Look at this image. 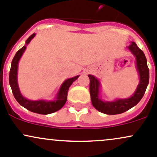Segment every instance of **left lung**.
I'll return each mask as SVG.
<instances>
[{
  "label": "left lung",
  "mask_w": 157,
  "mask_h": 157,
  "mask_svg": "<svg viewBox=\"0 0 157 157\" xmlns=\"http://www.w3.org/2000/svg\"><path fill=\"white\" fill-rule=\"evenodd\" d=\"M128 50L136 57V66L140 75V84L133 96L128 98H119L113 101H104L98 97L100 83L93 75H89L90 93L93 107L103 113L108 115L120 114L127 111L136 105L143 97L149 82V69L147 67V59L135 42L132 41L128 47Z\"/></svg>",
  "instance_id": "left-lung-1"
}]
</instances>
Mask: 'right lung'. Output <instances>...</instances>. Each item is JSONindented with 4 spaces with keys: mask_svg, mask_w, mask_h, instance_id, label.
<instances>
[{
    "mask_svg": "<svg viewBox=\"0 0 157 157\" xmlns=\"http://www.w3.org/2000/svg\"><path fill=\"white\" fill-rule=\"evenodd\" d=\"M35 36H36L35 33L31 35L26 40V44L17 51L15 56H14L11 64L10 75H9V81H10V85L11 87L14 97L21 106L25 107L26 109L31 112L47 115V114L52 113L58 111L64 106L67 101V98L68 90L71 84H73V82L78 78L79 75L67 79L63 82L54 101H44V100L33 101V100L26 99V98H24L21 93L18 84H17V64H18V61L21 57L26 50V45L30 42V40L34 38Z\"/></svg>",
    "mask_w": 157,
    "mask_h": 157,
    "instance_id": "obj_1",
    "label": "right lung"
}]
</instances>
